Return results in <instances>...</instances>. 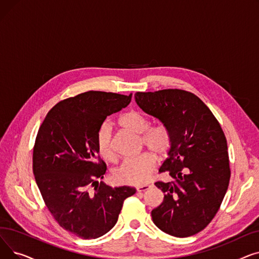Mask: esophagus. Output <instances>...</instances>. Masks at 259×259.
<instances>
[{
    "mask_svg": "<svg viewBox=\"0 0 259 259\" xmlns=\"http://www.w3.org/2000/svg\"><path fill=\"white\" fill-rule=\"evenodd\" d=\"M152 187V185L151 184H147V185H144V186H140V187H138L137 188V190H138V192H145L146 190H148L149 188H151Z\"/></svg>",
    "mask_w": 259,
    "mask_h": 259,
    "instance_id": "obj_1",
    "label": "esophagus"
}]
</instances>
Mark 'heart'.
<instances>
[{
    "label": "heart",
    "instance_id": "b5f03b06",
    "mask_svg": "<svg viewBox=\"0 0 259 259\" xmlns=\"http://www.w3.org/2000/svg\"><path fill=\"white\" fill-rule=\"evenodd\" d=\"M119 124L131 132L142 134L143 144L155 155L162 157L170 150L172 137L169 129L165 126L152 127L147 116L138 112L130 111L122 115ZM97 147L100 155L109 161L116 159V153L112 144V128L109 122H104L97 134ZM155 168V157L151 153H143L138 157L125 159L112 172L115 182L125 185L140 186L145 184Z\"/></svg>",
    "mask_w": 259,
    "mask_h": 259
}]
</instances>
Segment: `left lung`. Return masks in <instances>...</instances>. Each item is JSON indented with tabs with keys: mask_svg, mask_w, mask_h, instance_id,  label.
I'll return each instance as SVG.
<instances>
[{
	"mask_svg": "<svg viewBox=\"0 0 259 259\" xmlns=\"http://www.w3.org/2000/svg\"><path fill=\"white\" fill-rule=\"evenodd\" d=\"M134 98L172 137L158 172L174 181L155 183L165 196L152 210V221L169 235L192 236L210 224L228 190L231 171L225 133L210 109L191 92L164 89L137 92Z\"/></svg>",
	"mask_w": 259,
	"mask_h": 259,
	"instance_id": "obj_1",
	"label": "left lung"
}]
</instances>
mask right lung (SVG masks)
Returning <instances> with one entry per match:
<instances>
[{
  "mask_svg": "<svg viewBox=\"0 0 259 259\" xmlns=\"http://www.w3.org/2000/svg\"><path fill=\"white\" fill-rule=\"evenodd\" d=\"M131 98V93H80L58 103L38 129L32 156L36 185L54 220L80 238L109 232L124 200L137 192L132 187L99 183L107 167L99 156L98 131Z\"/></svg>",
  "mask_w": 259,
  "mask_h": 259,
  "instance_id": "add662e5",
  "label": "right lung"
}]
</instances>
